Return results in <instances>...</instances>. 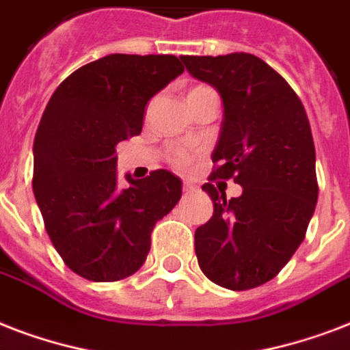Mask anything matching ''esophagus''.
<instances>
[{
	"label": "esophagus",
	"instance_id": "obj_1",
	"mask_svg": "<svg viewBox=\"0 0 350 350\" xmlns=\"http://www.w3.org/2000/svg\"><path fill=\"white\" fill-rule=\"evenodd\" d=\"M196 189L198 187L194 185V183H189V181L183 183V192H187V194H189V192H196Z\"/></svg>",
	"mask_w": 350,
	"mask_h": 350
}]
</instances>
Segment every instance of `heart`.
Instances as JSON below:
<instances>
[{
  "label": "heart",
  "mask_w": 350,
  "mask_h": 350,
  "mask_svg": "<svg viewBox=\"0 0 350 350\" xmlns=\"http://www.w3.org/2000/svg\"><path fill=\"white\" fill-rule=\"evenodd\" d=\"M196 89H200V87H196ZM189 159H191V154L185 152V150H178V152L174 154V163H178V165L189 163Z\"/></svg>",
  "instance_id": "1"
}]
</instances>
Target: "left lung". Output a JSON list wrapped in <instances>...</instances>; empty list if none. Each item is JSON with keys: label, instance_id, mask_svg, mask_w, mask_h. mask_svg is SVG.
<instances>
[{"label": "left lung", "instance_id": "8db88e82", "mask_svg": "<svg viewBox=\"0 0 350 350\" xmlns=\"http://www.w3.org/2000/svg\"><path fill=\"white\" fill-rule=\"evenodd\" d=\"M187 70L221 96L224 120L211 176L243 187L227 200L202 187L213 218L198 227L203 274L219 287L247 291L276 276L304 241L318 202L316 150L309 118L291 85L247 52L181 56Z\"/></svg>", "mask_w": 350, "mask_h": 350}]
</instances>
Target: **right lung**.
<instances>
[{
    "instance_id": "1",
    "label": "right lung",
    "mask_w": 350,
    "mask_h": 350,
    "mask_svg": "<svg viewBox=\"0 0 350 350\" xmlns=\"http://www.w3.org/2000/svg\"><path fill=\"white\" fill-rule=\"evenodd\" d=\"M181 72L169 54H109L70 74L46 103L32 189L52 245L90 282L132 276L156 221L180 202L181 180L169 170L118 185L116 145L142 132L148 100Z\"/></svg>"
}]
</instances>
